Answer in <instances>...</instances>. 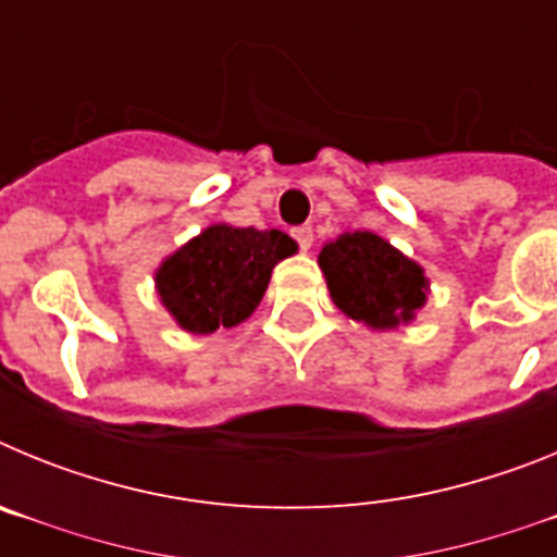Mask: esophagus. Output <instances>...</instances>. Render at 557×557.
<instances>
[{"instance_id":"34e87169","label":"esophagus","mask_w":557,"mask_h":557,"mask_svg":"<svg viewBox=\"0 0 557 557\" xmlns=\"http://www.w3.org/2000/svg\"><path fill=\"white\" fill-rule=\"evenodd\" d=\"M293 236H295V239H298V245H301V250L312 248L314 236H312V228H309V225H301V228H295Z\"/></svg>"}]
</instances>
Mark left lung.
Segmentation results:
<instances>
[{
	"instance_id": "left-lung-1",
	"label": "left lung",
	"mask_w": 557,
	"mask_h": 557,
	"mask_svg": "<svg viewBox=\"0 0 557 557\" xmlns=\"http://www.w3.org/2000/svg\"><path fill=\"white\" fill-rule=\"evenodd\" d=\"M334 307L371 332L410 326L426 307V270L373 231H346L318 253Z\"/></svg>"
}]
</instances>
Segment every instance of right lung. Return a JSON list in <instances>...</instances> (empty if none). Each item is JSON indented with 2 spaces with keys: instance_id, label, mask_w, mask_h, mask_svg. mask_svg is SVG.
Listing matches in <instances>:
<instances>
[{
  "instance_id": "add662e5",
  "label": "right lung",
  "mask_w": 557,
  "mask_h": 557,
  "mask_svg": "<svg viewBox=\"0 0 557 557\" xmlns=\"http://www.w3.org/2000/svg\"><path fill=\"white\" fill-rule=\"evenodd\" d=\"M293 253L298 243L284 231L211 223L161 259L156 295L184 332L234 329L256 312L273 268Z\"/></svg>"
}]
</instances>
